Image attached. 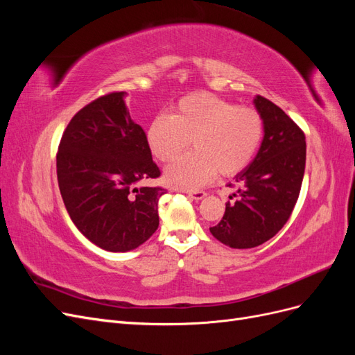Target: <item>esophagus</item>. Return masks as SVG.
Returning a JSON list of instances; mask_svg holds the SVG:
<instances>
[{
    "instance_id": "1",
    "label": "esophagus",
    "mask_w": 355,
    "mask_h": 355,
    "mask_svg": "<svg viewBox=\"0 0 355 355\" xmlns=\"http://www.w3.org/2000/svg\"><path fill=\"white\" fill-rule=\"evenodd\" d=\"M188 197H191L192 200H201L206 197V192L204 191H188Z\"/></svg>"
}]
</instances>
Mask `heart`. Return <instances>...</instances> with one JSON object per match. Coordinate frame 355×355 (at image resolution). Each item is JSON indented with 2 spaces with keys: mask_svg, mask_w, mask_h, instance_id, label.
<instances>
[{
  "mask_svg": "<svg viewBox=\"0 0 355 355\" xmlns=\"http://www.w3.org/2000/svg\"><path fill=\"white\" fill-rule=\"evenodd\" d=\"M263 135L262 115L252 106H237L206 92L182 98L168 115H157L146 128L155 158L171 161L189 145L196 151L166 168L167 184L196 189L216 171L234 176L250 164Z\"/></svg>",
  "mask_w": 355,
  "mask_h": 355,
  "instance_id": "1",
  "label": "heart"
}]
</instances>
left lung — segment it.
Returning a JSON list of instances; mask_svg holds the SVG:
<instances>
[{"label":"left lung","instance_id":"obj_1","mask_svg":"<svg viewBox=\"0 0 355 355\" xmlns=\"http://www.w3.org/2000/svg\"><path fill=\"white\" fill-rule=\"evenodd\" d=\"M254 106L263 120V141L252 164L235 176L241 185L211 235L232 249H252L272 239L292 214L302 187L305 135L282 108L262 96ZM232 200V197H230Z\"/></svg>","mask_w":355,"mask_h":355}]
</instances>
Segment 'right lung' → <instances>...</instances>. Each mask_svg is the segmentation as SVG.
Listing matches in <instances>:
<instances>
[{
    "label": "right lung",
    "mask_w": 355,
    "mask_h": 355,
    "mask_svg": "<svg viewBox=\"0 0 355 355\" xmlns=\"http://www.w3.org/2000/svg\"><path fill=\"white\" fill-rule=\"evenodd\" d=\"M124 92L94 99L72 116L62 135L58 182L75 227L108 252H128L158 228L161 187H146L161 171L144 128L124 103Z\"/></svg>",
    "instance_id": "right-lung-1"
}]
</instances>
